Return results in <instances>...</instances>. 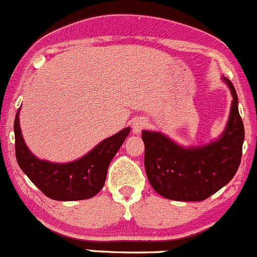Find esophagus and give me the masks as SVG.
I'll use <instances>...</instances> for the list:
<instances>
[{
  "mask_svg": "<svg viewBox=\"0 0 257 257\" xmlns=\"http://www.w3.org/2000/svg\"><path fill=\"white\" fill-rule=\"evenodd\" d=\"M149 126V121L145 117H137L134 120L132 123V130H134V134H140L142 130H145Z\"/></svg>",
  "mask_w": 257,
  "mask_h": 257,
  "instance_id": "34e87169",
  "label": "esophagus"
}]
</instances>
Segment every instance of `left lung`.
<instances>
[{
	"instance_id": "1",
	"label": "left lung",
	"mask_w": 257,
	"mask_h": 257,
	"mask_svg": "<svg viewBox=\"0 0 257 257\" xmlns=\"http://www.w3.org/2000/svg\"><path fill=\"white\" fill-rule=\"evenodd\" d=\"M232 93L230 118L220 140L196 149H184L159 132L142 131L147 179L161 196L176 201H202L227 185L235 176L242 156L243 122L237 95Z\"/></svg>"
}]
</instances>
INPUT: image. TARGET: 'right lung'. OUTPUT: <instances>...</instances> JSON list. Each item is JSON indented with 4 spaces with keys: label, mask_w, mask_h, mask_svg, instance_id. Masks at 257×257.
Returning <instances> with one entry per match:
<instances>
[{
    "label": "right lung",
    "mask_w": 257,
    "mask_h": 257,
    "mask_svg": "<svg viewBox=\"0 0 257 257\" xmlns=\"http://www.w3.org/2000/svg\"><path fill=\"white\" fill-rule=\"evenodd\" d=\"M15 150L19 166L47 197L57 201L86 200L98 194L105 185L111 160L130 134V127L103 140L82 159L70 164H51L36 159L25 145L15 117Z\"/></svg>",
    "instance_id": "right-lung-1"
}]
</instances>
